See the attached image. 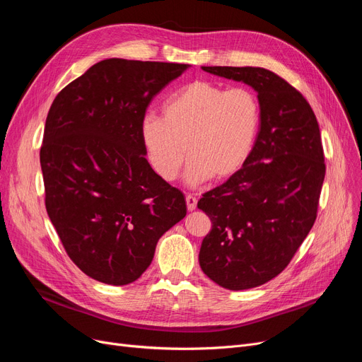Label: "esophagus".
<instances>
[{
	"label": "esophagus",
	"mask_w": 362,
	"mask_h": 362,
	"mask_svg": "<svg viewBox=\"0 0 362 362\" xmlns=\"http://www.w3.org/2000/svg\"><path fill=\"white\" fill-rule=\"evenodd\" d=\"M197 202H198V199L192 194H187L186 195V205H187V210L189 211H194L195 210Z\"/></svg>",
	"instance_id": "34e87169"
}]
</instances>
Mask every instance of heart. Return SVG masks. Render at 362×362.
Instances as JSON below:
<instances>
[{
  "instance_id": "obj_1",
  "label": "heart",
  "mask_w": 362,
  "mask_h": 362,
  "mask_svg": "<svg viewBox=\"0 0 362 362\" xmlns=\"http://www.w3.org/2000/svg\"><path fill=\"white\" fill-rule=\"evenodd\" d=\"M261 108L248 88L195 81L175 92L163 105V119L146 116L141 136L148 161L170 182L191 158L186 177L192 185L210 177L233 176L248 160L259 129Z\"/></svg>"
}]
</instances>
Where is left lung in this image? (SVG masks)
Listing matches in <instances>:
<instances>
[{"mask_svg":"<svg viewBox=\"0 0 362 362\" xmlns=\"http://www.w3.org/2000/svg\"><path fill=\"white\" fill-rule=\"evenodd\" d=\"M258 92L259 130L251 154L198 208L211 220L202 272L221 288L261 286L288 267L317 218L326 176L315 114L288 81L262 67L202 66Z\"/></svg>","mask_w":362,"mask_h":362,"instance_id":"left-lung-1","label":"left lung"}]
</instances>
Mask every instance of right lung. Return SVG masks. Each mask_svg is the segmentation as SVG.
<instances>
[{"mask_svg":"<svg viewBox=\"0 0 362 362\" xmlns=\"http://www.w3.org/2000/svg\"><path fill=\"white\" fill-rule=\"evenodd\" d=\"M186 67L103 60L51 104L40 152L47 213L70 259L95 280H138L186 216L185 195L152 170L141 136L152 98Z\"/></svg>","mask_w":362,"mask_h":362,"instance_id":"add662e5","label":"right lung"}]
</instances>
